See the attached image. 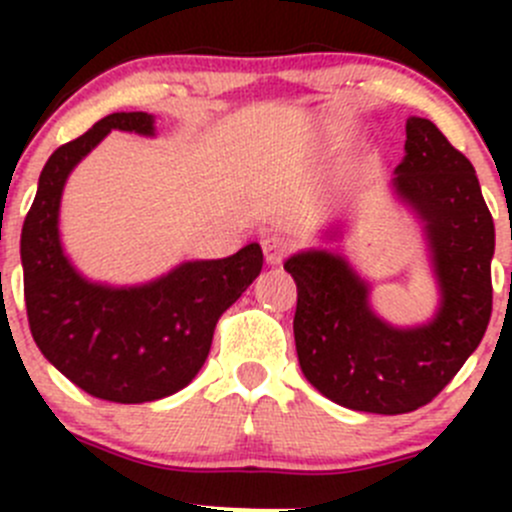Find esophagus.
<instances>
[{
    "label": "esophagus",
    "instance_id": "1",
    "mask_svg": "<svg viewBox=\"0 0 512 512\" xmlns=\"http://www.w3.org/2000/svg\"><path fill=\"white\" fill-rule=\"evenodd\" d=\"M289 247H292V240L285 235H267L265 240H262V250H265L267 262H272V265H277V262L287 255Z\"/></svg>",
    "mask_w": 512,
    "mask_h": 512
}]
</instances>
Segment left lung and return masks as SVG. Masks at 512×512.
Masks as SVG:
<instances>
[{
	"mask_svg": "<svg viewBox=\"0 0 512 512\" xmlns=\"http://www.w3.org/2000/svg\"><path fill=\"white\" fill-rule=\"evenodd\" d=\"M391 193L423 225L438 307L411 327L371 307V285L327 247L294 252L285 270L297 282L294 344L302 374L334 404L366 414L421 409L476 352L490 322L495 227L471 160L428 118L406 121L404 160ZM324 240H342L329 225Z\"/></svg>",
	"mask_w": 512,
	"mask_h": 512,
	"instance_id": "1",
	"label": "left lung"
}]
</instances>
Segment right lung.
<instances>
[{"label":"right lung","instance_id":"right-lung-1","mask_svg":"<svg viewBox=\"0 0 512 512\" xmlns=\"http://www.w3.org/2000/svg\"><path fill=\"white\" fill-rule=\"evenodd\" d=\"M111 131L156 136L146 111H118L56 148L22 227L24 302L41 354L86 394L143 404L185 389L203 369L220 314L262 270L250 242L223 260H188L143 285L94 282L61 245V195L71 170Z\"/></svg>","mask_w":512,"mask_h":512}]
</instances>
